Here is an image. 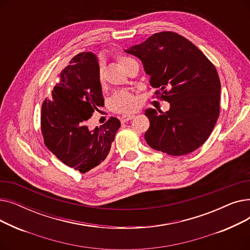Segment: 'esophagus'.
Instances as JSON below:
<instances>
[{"label": "esophagus", "instance_id": "esophagus-1", "mask_svg": "<svg viewBox=\"0 0 250 250\" xmlns=\"http://www.w3.org/2000/svg\"><path fill=\"white\" fill-rule=\"evenodd\" d=\"M134 117H135L134 114H124L121 117V122H122V124H124V123H126V122L130 121V120H133Z\"/></svg>", "mask_w": 250, "mask_h": 250}]
</instances>
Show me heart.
Returning <instances> with one entry per match:
<instances>
[{
	"instance_id": "heart-1",
	"label": "heart",
	"mask_w": 250,
	"mask_h": 250,
	"mask_svg": "<svg viewBox=\"0 0 250 250\" xmlns=\"http://www.w3.org/2000/svg\"><path fill=\"white\" fill-rule=\"evenodd\" d=\"M130 59L127 57H120L118 58V62H120L122 67L129 61ZM99 82L103 83V72L102 69L99 71ZM139 101L135 93L130 91H118L112 96L110 99V108L117 112H125L129 113L133 112L138 108Z\"/></svg>"
}]
</instances>
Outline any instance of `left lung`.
Returning a JSON list of instances; mask_svg holds the SVG:
<instances>
[{
	"label": "left lung",
	"mask_w": 250,
	"mask_h": 250,
	"mask_svg": "<svg viewBox=\"0 0 250 250\" xmlns=\"http://www.w3.org/2000/svg\"><path fill=\"white\" fill-rule=\"evenodd\" d=\"M125 51L142 61L151 86L159 88L156 94L170 103L166 112L146 109L148 145L171 156L200 148L220 112L221 84L215 65L188 39L170 31L155 33Z\"/></svg>",
	"instance_id": "obj_1"
}]
</instances>
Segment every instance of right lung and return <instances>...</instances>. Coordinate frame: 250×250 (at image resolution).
<instances>
[{"label":"right lung","instance_id":"right-lung-1","mask_svg":"<svg viewBox=\"0 0 250 250\" xmlns=\"http://www.w3.org/2000/svg\"><path fill=\"white\" fill-rule=\"evenodd\" d=\"M99 63L93 52H81L59 75V83L42 107V132L45 146L63 164L86 173L106 158L120 121L111 117L100 127L86 125L104 105Z\"/></svg>","mask_w":250,"mask_h":250}]
</instances>
